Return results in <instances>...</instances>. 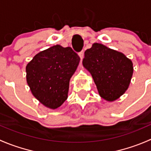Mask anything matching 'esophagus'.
Returning a JSON list of instances; mask_svg holds the SVG:
<instances>
[{
    "mask_svg": "<svg viewBox=\"0 0 151 151\" xmlns=\"http://www.w3.org/2000/svg\"><path fill=\"white\" fill-rule=\"evenodd\" d=\"M79 55H80V59L82 60V59L84 58V51H83V50H82L81 52H80V53H79Z\"/></svg>",
    "mask_w": 151,
    "mask_h": 151,
    "instance_id": "esophagus-1",
    "label": "esophagus"
}]
</instances>
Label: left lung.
Instances as JSON below:
<instances>
[{
	"mask_svg": "<svg viewBox=\"0 0 151 151\" xmlns=\"http://www.w3.org/2000/svg\"><path fill=\"white\" fill-rule=\"evenodd\" d=\"M83 64L91 72L99 95L109 101L124 93L133 74L132 60L98 43L86 50Z\"/></svg>",
	"mask_w": 151,
	"mask_h": 151,
	"instance_id": "left-lung-1",
	"label": "left lung"
}]
</instances>
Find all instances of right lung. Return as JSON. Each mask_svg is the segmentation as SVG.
<instances>
[{
    "label": "right lung",
    "mask_w": 151,
    "mask_h": 151,
    "mask_svg": "<svg viewBox=\"0 0 151 151\" xmlns=\"http://www.w3.org/2000/svg\"><path fill=\"white\" fill-rule=\"evenodd\" d=\"M80 60L71 47L60 45L36 55L26 66L27 83L33 95L47 107H59L67 99L70 78Z\"/></svg>",
    "instance_id": "add662e5"
}]
</instances>
